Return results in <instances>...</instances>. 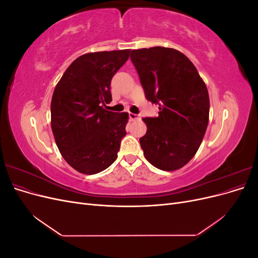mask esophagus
I'll return each instance as SVG.
<instances>
[{
	"mask_svg": "<svg viewBox=\"0 0 258 258\" xmlns=\"http://www.w3.org/2000/svg\"><path fill=\"white\" fill-rule=\"evenodd\" d=\"M129 118H130V120H138V119H140V116L138 114L129 113Z\"/></svg>",
	"mask_w": 258,
	"mask_h": 258,
	"instance_id": "34e87169",
	"label": "esophagus"
}]
</instances>
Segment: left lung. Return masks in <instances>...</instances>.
Returning <instances> with one entry per match:
<instances>
[{
    "label": "left lung",
    "mask_w": 258,
    "mask_h": 258,
    "mask_svg": "<svg viewBox=\"0 0 258 258\" xmlns=\"http://www.w3.org/2000/svg\"><path fill=\"white\" fill-rule=\"evenodd\" d=\"M145 97L159 105L157 117H145L146 135L140 138L145 158L163 171L185 166L205 137L210 100L205 82L184 53L173 48L132 50Z\"/></svg>",
    "instance_id": "left-lung-1"
}]
</instances>
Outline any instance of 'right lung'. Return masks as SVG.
Instances as JSON below:
<instances>
[{
	"label": "right lung",
	"instance_id": "obj_1",
	"mask_svg": "<svg viewBox=\"0 0 258 258\" xmlns=\"http://www.w3.org/2000/svg\"><path fill=\"white\" fill-rule=\"evenodd\" d=\"M130 49L85 53L67 69L54 88L50 112L54 141L62 157L84 174H96L117 158L126 136L127 113L106 111L111 81Z\"/></svg>",
	"mask_w": 258,
	"mask_h": 258
}]
</instances>
